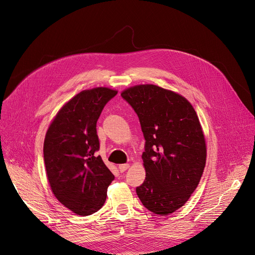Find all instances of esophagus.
I'll return each mask as SVG.
<instances>
[{"label": "esophagus", "mask_w": 255, "mask_h": 255, "mask_svg": "<svg viewBox=\"0 0 255 255\" xmlns=\"http://www.w3.org/2000/svg\"><path fill=\"white\" fill-rule=\"evenodd\" d=\"M129 167H130V165L127 164V163H125V164H120V165H119V169H120L121 172H123V171L127 170Z\"/></svg>", "instance_id": "obj_1"}]
</instances>
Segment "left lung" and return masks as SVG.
<instances>
[{"label": "left lung", "mask_w": 255, "mask_h": 255, "mask_svg": "<svg viewBox=\"0 0 255 255\" xmlns=\"http://www.w3.org/2000/svg\"><path fill=\"white\" fill-rule=\"evenodd\" d=\"M137 114L145 139V179L136 188L141 204L165 216L183 207L202 178L207 159L204 131L191 103L155 85L121 93Z\"/></svg>", "instance_id": "8db88e82"}]
</instances>
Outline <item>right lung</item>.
<instances>
[{"label":"right lung","instance_id":"right-lung-1","mask_svg":"<svg viewBox=\"0 0 255 255\" xmlns=\"http://www.w3.org/2000/svg\"><path fill=\"white\" fill-rule=\"evenodd\" d=\"M118 91L85 90L66 102L46 131L43 154L50 189L59 202L80 216L102 208L115 176L100 156L96 124Z\"/></svg>","mask_w":255,"mask_h":255}]
</instances>
